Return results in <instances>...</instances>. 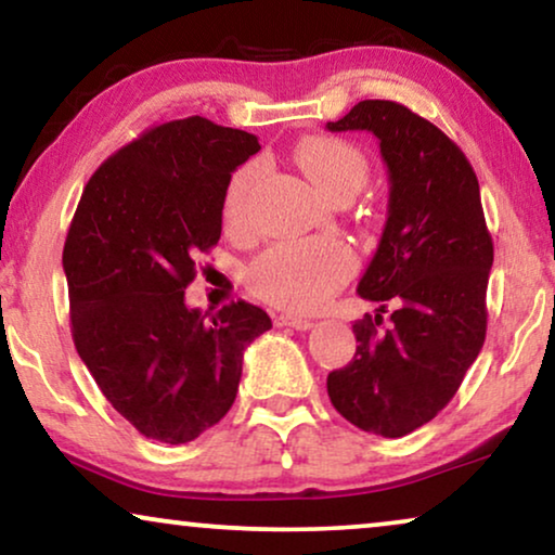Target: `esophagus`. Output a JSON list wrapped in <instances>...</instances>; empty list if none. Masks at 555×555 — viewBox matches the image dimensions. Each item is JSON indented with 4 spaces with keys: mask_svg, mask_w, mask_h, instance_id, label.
Here are the masks:
<instances>
[{
    "mask_svg": "<svg viewBox=\"0 0 555 555\" xmlns=\"http://www.w3.org/2000/svg\"><path fill=\"white\" fill-rule=\"evenodd\" d=\"M275 325L280 328H295V331H308L313 321L310 318H302V315H293V313H280L275 315Z\"/></svg>",
    "mask_w": 555,
    "mask_h": 555,
    "instance_id": "34e87169",
    "label": "esophagus"
}]
</instances>
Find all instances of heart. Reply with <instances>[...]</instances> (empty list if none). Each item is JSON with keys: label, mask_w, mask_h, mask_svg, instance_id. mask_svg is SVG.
I'll return each instance as SVG.
<instances>
[{"label": "heart", "mask_w": 555, "mask_h": 555, "mask_svg": "<svg viewBox=\"0 0 555 555\" xmlns=\"http://www.w3.org/2000/svg\"><path fill=\"white\" fill-rule=\"evenodd\" d=\"M295 164L325 196L361 192L369 179V158L351 141L331 135H308L293 151ZM257 164H245L232 173L224 194L222 217L227 230H242L249 189ZM356 257L340 240H291L270 247L249 268V287L262 300L285 310H310L331 298L351 278Z\"/></svg>", "instance_id": "heart-1"}]
</instances>
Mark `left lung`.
<instances>
[{
  "instance_id": "1",
  "label": "left lung",
  "mask_w": 555,
  "mask_h": 555,
  "mask_svg": "<svg viewBox=\"0 0 555 555\" xmlns=\"http://www.w3.org/2000/svg\"><path fill=\"white\" fill-rule=\"evenodd\" d=\"M328 131L374 133L391 184L389 219L359 283L378 310L353 323L359 346L328 374V397L359 429L397 439L450 404L480 353L492 237L473 166L427 118L361 101Z\"/></svg>"
}]
</instances>
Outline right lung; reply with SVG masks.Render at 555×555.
I'll list each match as a JSON object with an SVG mask.
<instances>
[{
    "mask_svg": "<svg viewBox=\"0 0 555 555\" xmlns=\"http://www.w3.org/2000/svg\"><path fill=\"white\" fill-rule=\"evenodd\" d=\"M253 133L202 116L151 126L98 166L67 230L63 268L75 348L103 397L143 437L184 444L230 412L242 353L270 315L237 300L184 302L222 234L232 171Z\"/></svg>",
    "mask_w": 555,
    "mask_h": 555,
    "instance_id": "obj_1",
    "label": "right lung"
}]
</instances>
